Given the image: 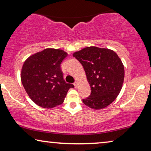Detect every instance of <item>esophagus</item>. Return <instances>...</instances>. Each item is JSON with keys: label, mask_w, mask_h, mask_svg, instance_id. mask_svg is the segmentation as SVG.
Returning a JSON list of instances; mask_svg holds the SVG:
<instances>
[{"label": "esophagus", "mask_w": 151, "mask_h": 151, "mask_svg": "<svg viewBox=\"0 0 151 151\" xmlns=\"http://www.w3.org/2000/svg\"><path fill=\"white\" fill-rule=\"evenodd\" d=\"M78 82H76L75 83H74V86H75V87H76V88H77V87H78Z\"/></svg>", "instance_id": "34e87169"}]
</instances>
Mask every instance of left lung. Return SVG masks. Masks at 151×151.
Masks as SVG:
<instances>
[{"instance_id": "1", "label": "left lung", "mask_w": 151, "mask_h": 151, "mask_svg": "<svg viewBox=\"0 0 151 151\" xmlns=\"http://www.w3.org/2000/svg\"><path fill=\"white\" fill-rule=\"evenodd\" d=\"M86 73L91 93L84 99L86 106L95 110L108 106L121 91L124 67L114 51L96 47H87L73 53Z\"/></svg>"}]
</instances>
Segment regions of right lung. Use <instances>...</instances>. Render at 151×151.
<instances>
[{"label":"right lung","mask_w":151,"mask_h":151,"mask_svg":"<svg viewBox=\"0 0 151 151\" xmlns=\"http://www.w3.org/2000/svg\"><path fill=\"white\" fill-rule=\"evenodd\" d=\"M68 55L59 49H45L24 61L20 79L27 93L35 104L51 109L63 104L68 91L73 88L63 79L60 64Z\"/></svg>","instance_id":"obj_1"}]
</instances>
